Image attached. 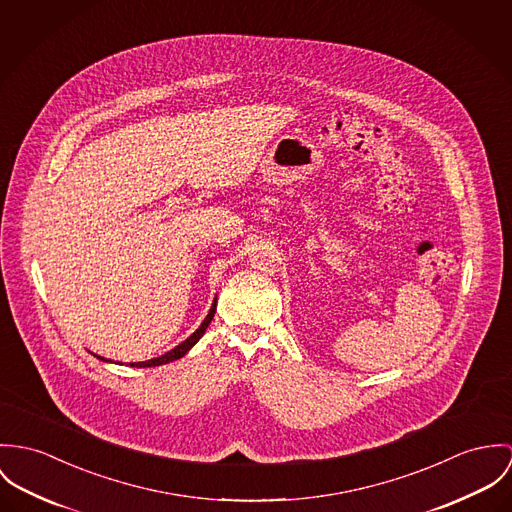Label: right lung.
I'll use <instances>...</instances> for the list:
<instances>
[{
  "label": "right lung",
  "mask_w": 512,
  "mask_h": 512,
  "mask_svg": "<svg viewBox=\"0 0 512 512\" xmlns=\"http://www.w3.org/2000/svg\"><path fill=\"white\" fill-rule=\"evenodd\" d=\"M216 304H218V298H214V302H212V308H210V312H208V316L204 318V322L200 324V328L190 336V338H186V340L182 341V343H178L174 349L171 351H167L165 355H161V357H153V359H147V361H137V363H129L131 367H159V365H167V363H171V361H176V359H180V357H184L196 343L198 340L204 336V332L208 330V326H210V322L214 320V314H216ZM100 361H106V363H114L112 359H104V357H100V355H96Z\"/></svg>",
  "instance_id": "right-lung-1"
}]
</instances>
